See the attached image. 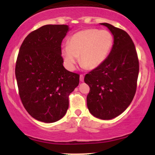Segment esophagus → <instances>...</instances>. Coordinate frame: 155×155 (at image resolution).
Returning a JSON list of instances; mask_svg holds the SVG:
<instances>
[{
  "label": "esophagus",
  "mask_w": 155,
  "mask_h": 155,
  "mask_svg": "<svg viewBox=\"0 0 155 155\" xmlns=\"http://www.w3.org/2000/svg\"><path fill=\"white\" fill-rule=\"evenodd\" d=\"M79 79H80V81H84V75H82V74H81V75L79 76Z\"/></svg>",
  "instance_id": "34e87169"
}]
</instances>
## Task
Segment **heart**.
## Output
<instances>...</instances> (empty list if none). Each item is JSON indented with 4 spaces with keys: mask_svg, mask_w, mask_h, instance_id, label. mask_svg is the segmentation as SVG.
<instances>
[{
    "mask_svg": "<svg viewBox=\"0 0 155 155\" xmlns=\"http://www.w3.org/2000/svg\"><path fill=\"white\" fill-rule=\"evenodd\" d=\"M113 43V35L106 30L85 29L77 32L69 38L68 45L62 48L65 66L74 71L79 57L83 68L90 70L97 68L108 58Z\"/></svg>",
    "mask_w": 155,
    "mask_h": 155,
    "instance_id": "obj_1",
    "label": "heart"
}]
</instances>
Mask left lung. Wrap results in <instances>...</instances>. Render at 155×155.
I'll return each instance as SVG.
<instances>
[{
    "label": "left lung",
    "instance_id": "left-lung-1",
    "mask_svg": "<svg viewBox=\"0 0 155 155\" xmlns=\"http://www.w3.org/2000/svg\"><path fill=\"white\" fill-rule=\"evenodd\" d=\"M114 44L104 63L84 77L90 90L87 105L91 114L101 120H111L124 111L136 91L139 63L134 44L123 30L108 23Z\"/></svg>",
    "mask_w": 155,
    "mask_h": 155
}]
</instances>
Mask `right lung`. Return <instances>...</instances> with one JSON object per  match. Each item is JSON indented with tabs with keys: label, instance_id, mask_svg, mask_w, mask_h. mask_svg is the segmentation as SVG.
<instances>
[{
	"label": "right lung",
	"instance_id": "obj_1",
	"mask_svg": "<svg viewBox=\"0 0 155 155\" xmlns=\"http://www.w3.org/2000/svg\"><path fill=\"white\" fill-rule=\"evenodd\" d=\"M65 25H47L23 41L15 75L21 101L35 120L46 123L63 118L68 96L79 85V75L63 66L61 44L69 31Z\"/></svg>",
	"mask_w": 155,
	"mask_h": 155
}]
</instances>
